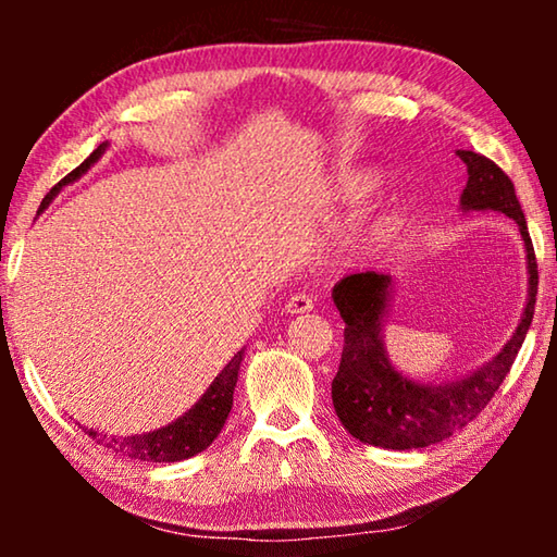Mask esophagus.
I'll return each instance as SVG.
<instances>
[{
  "instance_id": "1",
  "label": "esophagus",
  "mask_w": 557,
  "mask_h": 557,
  "mask_svg": "<svg viewBox=\"0 0 557 557\" xmlns=\"http://www.w3.org/2000/svg\"><path fill=\"white\" fill-rule=\"evenodd\" d=\"M312 309H314V299L312 295H307V292H295V295L285 301L287 314H305V312H312Z\"/></svg>"
}]
</instances>
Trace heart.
Instances as JSON below:
<instances>
[{"label":"heart","mask_w":557,"mask_h":557,"mask_svg":"<svg viewBox=\"0 0 557 557\" xmlns=\"http://www.w3.org/2000/svg\"><path fill=\"white\" fill-rule=\"evenodd\" d=\"M379 188H381V176L375 174L373 169H351V172H344L336 178L334 196L336 201L354 206V203L369 201L373 194H379ZM395 228H398V213H385L383 219H379L371 225L361 245L363 248H373V245L383 243L391 233H395Z\"/></svg>","instance_id":"heart-1"}]
</instances>
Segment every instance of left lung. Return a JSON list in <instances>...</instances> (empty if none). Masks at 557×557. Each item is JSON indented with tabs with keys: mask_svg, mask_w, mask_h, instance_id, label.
I'll return each mask as SVG.
<instances>
[{
	"mask_svg": "<svg viewBox=\"0 0 557 557\" xmlns=\"http://www.w3.org/2000/svg\"><path fill=\"white\" fill-rule=\"evenodd\" d=\"M467 164L461 211H498L513 219L525 243L528 301L511 342L482 369L447 383H414L393 369L383 348V319L391 301V275L356 272L334 285V305L344 319V351L332 381V400L342 425L356 440L383 449L430 447L467 428L494 398L531 326L539 295V262L513 182L492 159L459 149Z\"/></svg>",
	"mask_w": 557,
	"mask_h": 557,
	"instance_id": "8db88e82",
	"label": "left lung"
}]
</instances>
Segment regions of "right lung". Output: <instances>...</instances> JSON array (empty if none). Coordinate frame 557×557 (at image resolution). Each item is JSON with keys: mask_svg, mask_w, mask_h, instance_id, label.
I'll use <instances>...</instances> for the list:
<instances>
[{"mask_svg": "<svg viewBox=\"0 0 557 557\" xmlns=\"http://www.w3.org/2000/svg\"><path fill=\"white\" fill-rule=\"evenodd\" d=\"M106 147L108 143H102L96 152L86 159V162L75 166L69 176H63L61 182L46 194L41 209H46V206L53 201V196L59 194L65 184H71L75 178L86 174L88 169L102 157V152H106ZM243 356H245V348H240V351L225 363V369L215 375V381L209 385V391L201 395L199 403H196L188 412H184L182 418L174 420L172 425L147 432V435H129V437H115V435L108 437V435H98L96 430H88V428L83 430H86V435H90L92 440H98V445H106L108 449L115 451V455L139 459V461H182L199 455V451H203L215 437H219L221 428L225 425V420H228V412L233 408V391H235V383H238Z\"/></svg>", "mask_w": 557, "mask_h": 557, "instance_id": "1", "label": "right lung"}]
</instances>
